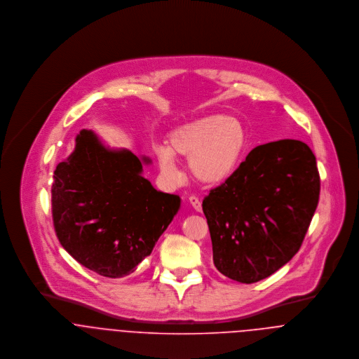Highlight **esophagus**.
Segmentation results:
<instances>
[{
    "label": "esophagus",
    "instance_id": "34e87169",
    "mask_svg": "<svg viewBox=\"0 0 359 359\" xmlns=\"http://www.w3.org/2000/svg\"><path fill=\"white\" fill-rule=\"evenodd\" d=\"M189 203L196 210V211H202V202H201V199L199 198H196V196H189Z\"/></svg>",
    "mask_w": 359,
    "mask_h": 359
}]
</instances>
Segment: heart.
I'll use <instances>...</instances> for the list:
<instances>
[{"label":"heart","instance_id":"b5f03b06","mask_svg":"<svg viewBox=\"0 0 359 359\" xmlns=\"http://www.w3.org/2000/svg\"><path fill=\"white\" fill-rule=\"evenodd\" d=\"M249 145L245 124L226 114H207L174 128L168 147L154 149L160 172L175 181L180 171L175 157L188 160L191 175L201 184L218 185L239 167Z\"/></svg>","mask_w":359,"mask_h":359}]
</instances>
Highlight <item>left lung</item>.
Here are the masks:
<instances>
[{"instance_id": "1", "label": "left lung", "mask_w": 359, "mask_h": 359, "mask_svg": "<svg viewBox=\"0 0 359 359\" xmlns=\"http://www.w3.org/2000/svg\"><path fill=\"white\" fill-rule=\"evenodd\" d=\"M319 191L307 144L280 140L255 148L202 205L215 268L241 283L276 272L300 250Z\"/></svg>"}]
</instances>
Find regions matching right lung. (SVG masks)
I'll use <instances>...</instances> for the list:
<instances>
[{"label": "right lung", "instance_id": "right-lung-1", "mask_svg": "<svg viewBox=\"0 0 359 359\" xmlns=\"http://www.w3.org/2000/svg\"><path fill=\"white\" fill-rule=\"evenodd\" d=\"M140 158L109 149L90 130L53 171L52 219L63 249L106 278L133 273L178 212L177 195L156 191Z\"/></svg>", "mask_w": 359, "mask_h": 359}]
</instances>
